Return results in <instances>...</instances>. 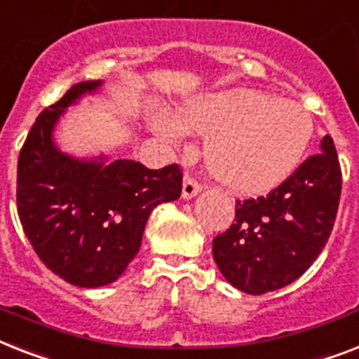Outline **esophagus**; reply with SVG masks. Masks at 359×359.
Instances as JSON below:
<instances>
[{"label":"esophagus","mask_w":359,"mask_h":359,"mask_svg":"<svg viewBox=\"0 0 359 359\" xmlns=\"http://www.w3.org/2000/svg\"><path fill=\"white\" fill-rule=\"evenodd\" d=\"M201 191V184L195 179H191L189 175L184 177V182H182V199H194L195 195Z\"/></svg>","instance_id":"esophagus-1"}]
</instances>
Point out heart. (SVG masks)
<instances>
[{
  "label": "heart",
  "instance_id": "b5f03b06",
  "mask_svg": "<svg viewBox=\"0 0 359 359\" xmlns=\"http://www.w3.org/2000/svg\"><path fill=\"white\" fill-rule=\"evenodd\" d=\"M151 127L173 144L184 130L208 136L210 173L240 195L265 194L290 179L313 138V119L302 104L252 90L201 95L180 110L179 121L154 114Z\"/></svg>",
  "mask_w": 359,
  "mask_h": 359
}]
</instances>
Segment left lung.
Listing matches in <instances>:
<instances>
[{"mask_svg":"<svg viewBox=\"0 0 359 359\" xmlns=\"http://www.w3.org/2000/svg\"><path fill=\"white\" fill-rule=\"evenodd\" d=\"M341 197L334 140L311 154L278 188L258 199L236 201V219L212 243L230 284L249 295L280 290L304 275L325 249Z\"/></svg>","mask_w":359,"mask_h":359,"instance_id":"obj_1","label":"left lung"}]
</instances>
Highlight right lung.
<instances>
[{
	"label": "right lung",
	"mask_w": 359,
	"mask_h": 359,
	"mask_svg": "<svg viewBox=\"0 0 359 359\" xmlns=\"http://www.w3.org/2000/svg\"><path fill=\"white\" fill-rule=\"evenodd\" d=\"M101 81L74 84L42 110L20 151L16 203L38 258L79 287L118 280L138 255L154 206L179 199L177 164L149 170L134 160L75 158L53 142L58 118Z\"/></svg>",
	"instance_id": "obj_1"
}]
</instances>
